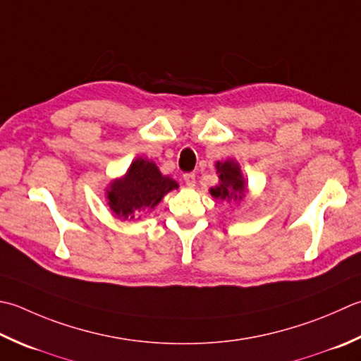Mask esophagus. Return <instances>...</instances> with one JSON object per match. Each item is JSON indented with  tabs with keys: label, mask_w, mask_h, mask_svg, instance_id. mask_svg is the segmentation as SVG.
<instances>
[{
	"label": "esophagus",
	"mask_w": 361,
	"mask_h": 361,
	"mask_svg": "<svg viewBox=\"0 0 361 361\" xmlns=\"http://www.w3.org/2000/svg\"><path fill=\"white\" fill-rule=\"evenodd\" d=\"M183 180H185V183L189 188L195 186V173H192V172L185 173V175H183Z\"/></svg>",
	"instance_id": "34e87169"
}]
</instances>
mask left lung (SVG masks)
<instances>
[{
	"label": "left lung",
	"instance_id": "1",
	"mask_svg": "<svg viewBox=\"0 0 361 361\" xmlns=\"http://www.w3.org/2000/svg\"><path fill=\"white\" fill-rule=\"evenodd\" d=\"M217 173H219V185L216 188H211L209 192L216 199L221 200H235L241 202L245 195L247 185L241 173V167H239L235 159H227L216 164Z\"/></svg>",
	"mask_w": 361,
	"mask_h": 361
}]
</instances>
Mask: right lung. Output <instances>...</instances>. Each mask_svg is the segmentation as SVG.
I'll use <instances>...</instances> for the list:
<instances>
[{
  "label": "right lung",
  "mask_w": 361,
  "mask_h": 361,
  "mask_svg": "<svg viewBox=\"0 0 361 361\" xmlns=\"http://www.w3.org/2000/svg\"><path fill=\"white\" fill-rule=\"evenodd\" d=\"M178 189V183L159 172L147 158H136L122 178L111 181L106 199L118 219H136L145 209H153L167 192Z\"/></svg>",
  "instance_id": "obj_1"
}]
</instances>
